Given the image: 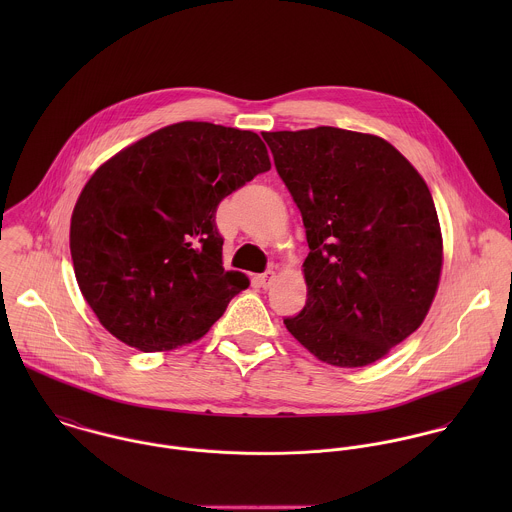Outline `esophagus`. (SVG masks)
Instances as JSON below:
<instances>
[{"mask_svg":"<svg viewBox=\"0 0 512 512\" xmlns=\"http://www.w3.org/2000/svg\"><path fill=\"white\" fill-rule=\"evenodd\" d=\"M274 278H276V272L274 270H268V272H264V274H260L258 278H256V282H258V286L260 288H268L272 282H274Z\"/></svg>","mask_w":512,"mask_h":512,"instance_id":"1","label":"esophagus"}]
</instances>
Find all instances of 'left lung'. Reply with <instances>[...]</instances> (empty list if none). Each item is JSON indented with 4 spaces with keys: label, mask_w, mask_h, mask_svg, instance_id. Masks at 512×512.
<instances>
[{
    "label": "left lung",
    "mask_w": 512,
    "mask_h": 512,
    "mask_svg": "<svg viewBox=\"0 0 512 512\" xmlns=\"http://www.w3.org/2000/svg\"><path fill=\"white\" fill-rule=\"evenodd\" d=\"M309 254L305 307L284 323L319 361L366 366L410 337L443 262L432 193L386 140L319 126L264 132Z\"/></svg>",
    "instance_id": "left-lung-1"
}]
</instances>
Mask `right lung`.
Wrapping results in <instances>:
<instances>
[{
  "label": "right lung",
  "instance_id": "1",
  "mask_svg": "<svg viewBox=\"0 0 512 512\" xmlns=\"http://www.w3.org/2000/svg\"><path fill=\"white\" fill-rule=\"evenodd\" d=\"M270 167L258 134L209 122L161 128L98 167L71 220L74 276L98 321L144 353L201 339L250 284L222 268L217 207Z\"/></svg>",
  "mask_w": 512,
  "mask_h": 512
}]
</instances>
